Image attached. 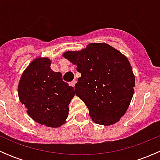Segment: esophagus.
<instances>
[{
	"mask_svg": "<svg viewBox=\"0 0 160 160\" xmlns=\"http://www.w3.org/2000/svg\"><path fill=\"white\" fill-rule=\"evenodd\" d=\"M76 83H77V80H72V81H71V82H70V86L73 87V88H74V86H75Z\"/></svg>",
	"mask_w": 160,
	"mask_h": 160,
	"instance_id": "obj_1",
	"label": "esophagus"
}]
</instances>
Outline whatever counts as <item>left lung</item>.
<instances>
[{"mask_svg":"<svg viewBox=\"0 0 160 160\" xmlns=\"http://www.w3.org/2000/svg\"><path fill=\"white\" fill-rule=\"evenodd\" d=\"M63 56L81 73L74 87L76 95L85 103L93 122L104 125L118 122L129 106L135 87L126 56L106 43H90Z\"/></svg>","mask_w":160,"mask_h":160,"instance_id":"8db88e82","label":"left lung"}]
</instances>
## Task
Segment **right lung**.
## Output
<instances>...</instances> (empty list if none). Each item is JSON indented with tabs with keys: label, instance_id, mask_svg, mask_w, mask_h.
<instances>
[{
	"label": "right lung",
	"instance_id": "right-lung-1",
	"mask_svg": "<svg viewBox=\"0 0 160 160\" xmlns=\"http://www.w3.org/2000/svg\"><path fill=\"white\" fill-rule=\"evenodd\" d=\"M48 58L32 61L21 77L18 96L35 122L57 128L65 123L69 104L75 95L72 87L62 80L60 72L50 68Z\"/></svg>",
	"mask_w": 160,
	"mask_h": 160
}]
</instances>
